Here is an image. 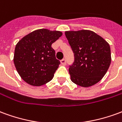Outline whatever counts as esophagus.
<instances>
[{
  "label": "esophagus",
  "mask_w": 122,
  "mask_h": 122,
  "mask_svg": "<svg viewBox=\"0 0 122 122\" xmlns=\"http://www.w3.org/2000/svg\"><path fill=\"white\" fill-rule=\"evenodd\" d=\"M61 63L63 65H66V59H63L61 61Z\"/></svg>",
  "instance_id": "1"
}]
</instances>
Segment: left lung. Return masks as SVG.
I'll list each match as a JSON object with an SVG mask.
<instances>
[{
  "label": "left lung",
  "mask_w": 122,
  "mask_h": 122,
  "mask_svg": "<svg viewBox=\"0 0 122 122\" xmlns=\"http://www.w3.org/2000/svg\"><path fill=\"white\" fill-rule=\"evenodd\" d=\"M65 33L74 56V63L69 69L72 82L84 87L98 83L111 63L108 43L92 30H72Z\"/></svg>",
  "instance_id": "obj_1"
}]
</instances>
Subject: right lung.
<instances>
[{"label": "right lung", "instance_id": "obj_1", "mask_svg": "<svg viewBox=\"0 0 122 122\" xmlns=\"http://www.w3.org/2000/svg\"><path fill=\"white\" fill-rule=\"evenodd\" d=\"M62 32L41 29L25 36L15 46L14 63L25 82L40 86L52 80L60 61L56 57L51 44Z\"/></svg>", "mask_w": 122, "mask_h": 122}]
</instances>
